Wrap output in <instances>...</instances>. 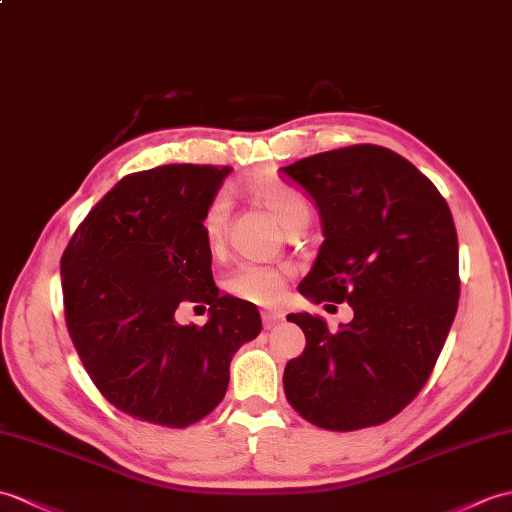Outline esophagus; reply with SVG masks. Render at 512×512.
<instances>
[{"label": "esophagus", "instance_id": "esophagus-1", "mask_svg": "<svg viewBox=\"0 0 512 512\" xmlns=\"http://www.w3.org/2000/svg\"><path fill=\"white\" fill-rule=\"evenodd\" d=\"M281 320H283L281 312H275V310H264V312H261V323H264L266 329H272L275 325H279Z\"/></svg>", "mask_w": 512, "mask_h": 512}]
</instances>
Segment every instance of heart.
<instances>
[{"label": "heart", "instance_id": "obj_1", "mask_svg": "<svg viewBox=\"0 0 512 512\" xmlns=\"http://www.w3.org/2000/svg\"><path fill=\"white\" fill-rule=\"evenodd\" d=\"M251 194L275 216L285 229H303L312 218V207L299 189L281 181H255L251 183ZM231 218V202L224 194H216L209 202L200 218V229L211 253H218L227 240ZM290 268L283 264H259V261H246L229 272L224 288L235 299L255 305H272L281 299L285 281L290 277Z\"/></svg>", "mask_w": 512, "mask_h": 512}]
</instances>
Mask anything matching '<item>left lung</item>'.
Masks as SVG:
<instances>
[{
	"mask_svg": "<svg viewBox=\"0 0 512 512\" xmlns=\"http://www.w3.org/2000/svg\"><path fill=\"white\" fill-rule=\"evenodd\" d=\"M281 172L323 218L325 242L299 292L353 307L338 331L318 316L288 314L307 342L285 364V397L323 430L382 425L419 395L454 323V218L430 178L382 146L320 152Z\"/></svg>",
	"mask_w": 512,
	"mask_h": 512,
	"instance_id": "1",
	"label": "left lung"
}]
</instances>
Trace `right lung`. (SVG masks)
I'll use <instances>...</instances> for the list:
<instances>
[{
  "label": "right lung",
  "mask_w": 512,
  "mask_h": 512,
  "mask_svg": "<svg viewBox=\"0 0 512 512\" xmlns=\"http://www.w3.org/2000/svg\"><path fill=\"white\" fill-rule=\"evenodd\" d=\"M229 165L172 163L124 176L61 259L65 323L102 397L133 419L187 427L224 399L233 353L261 331L253 303L220 294L200 229ZM210 305L178 326L181 304Z\"/></svg>",
  "instance_id": "1"
}]
</instances>
